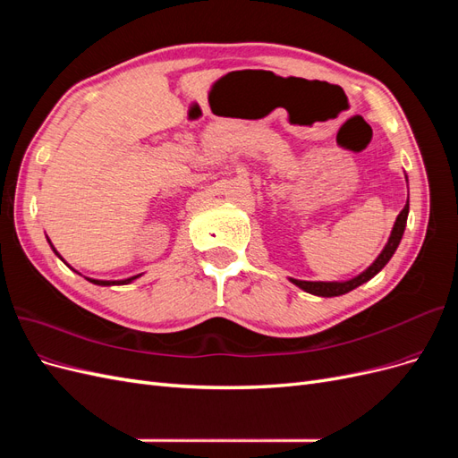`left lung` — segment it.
<instances>
[{"label": "left lung", "mask_w": 458, "mask_h": 458, "mask_svg": "<svg viewBox=\"0 0 458 458\" xmlns=\"http://www.w3.org/2000/svg\"><path fill=\"white\" fill-rule=\"evenodd\" d=\"M407 216H409V200L405 204L403 210L399 212L397 219H395V225L392 229V234H390V241H387V244L384 246V250L380 252V256L374 259L372 266L369 269H365L361 275H357L355 279L352 281H345V283H321V281H298V279H290L296 286H300L301 290H306V293L310 294H315V296H325V298H332V296H340V294H345L350 293V290L361 286L363 283L370 281L374 275H377L387 261H390V258L394 256V252L397 250V246L401 242V237H403V231H405V225H407Z\"/></svg>", "instance_id": "8db88e82"}]
</instances>
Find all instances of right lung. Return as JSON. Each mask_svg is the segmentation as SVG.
Listing matches in <instances>:
<instances>
[{"label":"right lung","mask_w":458,"mask_h":458,"mask_svg":"<svg viewBox=\"0 0 458 458\" xmlns=\"http://www.w3.org/2000/svg\"><path fill=\"white\" fill-rule=\"evenodd\" d=\"M55 250V248H53ZM55 254H57V250H55ZM59 256V254H57ZM137 276L140 275H135V276H130V279H123V281H97V279H88L89 283H93V284H99V286H110V284H128V283H131L133 279H137Z\"/></svg>","instance_id":"right-lung-1"}]
</instances>
